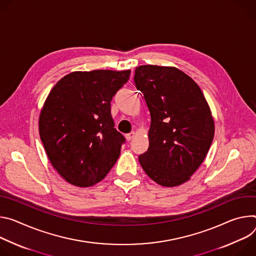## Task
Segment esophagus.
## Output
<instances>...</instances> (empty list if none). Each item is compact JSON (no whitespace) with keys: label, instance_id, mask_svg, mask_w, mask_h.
Returning <instances> with one entry per match:
<instances>
[{"label":"esophagus","instance_id":"obj_1","mask_svg":"<svg viewBox=\"0 0 256 256\" xmlns=\"http://www.w3.org/2000/svg\"><path fill=\"white\" fill-rule=\"evenodd\" d=\"M134 136H135V132H134V131H132V132H130V133H128V134L125 135V137H126V139H127L128 141L131 140Z\"/></svg>","mask_w":256,"mask_h":256}]
</instances>
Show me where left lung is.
I'll use <instances>...</instances> for the list:
<instances>
[{
  "mask_svg": "<svg viewBox=\"0 0 256 256\" xmlns=\"http://www.w3.org/2000/svg\"><path fill=\"white\" fill-rule=\"evenodd\" d=\"M134 82L152 117L150 146L139 162L158 185L179 186L200 168L212 146L210 106L197 83L176 67H136Z\"/></svg>",
  "mask_w": 256,
  "mask_h": 256,
  "instance_id": "8db88e82",
  "label": "left lung"
}]
</instances>
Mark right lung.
<instances>
[{
	"label": "right lung",
	"instance_id": "obj_1",
	"mask_svg": "<svg viewBox=\"0 0 256 256\" xmlns=\"http://www.w3.org/2000/svg\"><path fill=\"white\" fill-rule=\"evenodd\" d=\"M130 72L75 71L50 92L40 110V136L50 164L68 183L92 186L116 164L125 138L114 128L110 100Z\"/></svg>",
	"mask_w": 256,
	"mask_h": 256
}]
</instances>
